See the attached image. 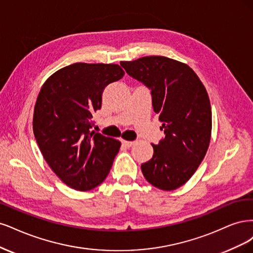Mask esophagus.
Here are the masks:
<instances>
[{
  "instance_id": "1",
  "label": "esophagus",
  "mask_w": 253,
  "mask_h": 253,
  "mask_svg": "<svg viewBox=\"0 0 253 253\" xmlns=\"http://www.w3.org/2000/svg\"><path fill=\"white\" fill-rule=\"evenodd\" d=\"M133 144H134V142L122 140V145H123V147H125V148H130V147H131V146H132Z\"/></svg>"
}]
</instances>
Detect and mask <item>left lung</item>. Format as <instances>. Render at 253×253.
Listing matches in <instances>:
<instances>
[{
    "label": "left lung",
    "instance_id": "left-lung-1",
    "mask_svg": "<svg viewBox=\"0 0 253 253\" xmlns=\"http://www.w3.org/2000/svg\"><path fill=\"white\" fill-rule=\"evenodd\" d=\"M130 77L151 90L152 107L165 137L141 166L151 185L170 191L197 171L209 147L212 120L205 86L187 64L161 55L122 62Z\"/></svg>",
    "mask_w": 253,
    "mask_h": 253
}]
</instances>
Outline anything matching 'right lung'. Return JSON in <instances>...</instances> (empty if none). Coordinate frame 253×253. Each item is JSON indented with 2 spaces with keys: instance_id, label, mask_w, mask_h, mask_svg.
I'll use <instances>...</instances> for the list:
<instances>
[{
  "instance_id": "add662e5",
  "label": "right lung",
  "mask_w": 253,
  "mask_h": 253,
  "mask_svg": "<svg viewBox=\"0 0 253 253\" xmlns=\"http://www.w3.org/2000/svg\"><path fill=\"white\" fill-rule=\"evenodd\" d=\"M125 75L118 64L76 63L46 80L34 111V134L45 161L70 188L87 191L107 177L121 143L91 131L105 87Z\"/></svg>"
}]
</instances>
